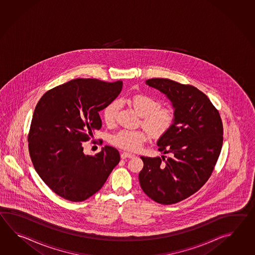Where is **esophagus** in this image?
I'll list each match as a JSON object with an SVG mask.
<instances>
[{
  "label": "esophagus",
  "instance_id": "obj_1",
  "mask_svg": "<svg viewBox=\"0 0 255 255\" xmlns=\"http://www.w3.org/2000/svg\"><path fill=\"white\" fill-rule=\"evenodd\" d=\"M120 157H121V158L124 159V158H127V157H134V155L131 154V153H128V152H122L121 155H120Z\"/></svg>",
  "mask_w": 255,
  "mask_h": 255
}]
</instances>
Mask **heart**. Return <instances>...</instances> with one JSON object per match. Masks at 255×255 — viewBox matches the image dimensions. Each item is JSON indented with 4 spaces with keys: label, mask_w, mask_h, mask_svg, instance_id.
Listing matches in <instances>:
<instances>
[{
    "label": "heart",
    "mask_w": 255,
    "mask_h": 255,
    "mask_svg": "<svg viewBox=\"0 0 255 255\" xmlns=\"http://www.w3.org/2000/svg\"><path fill=\"white\" fill-rule=\"evenodd\" d=\"M130 102L142 117V125L148 130H120L112 137V143L122 149L135 151L146 142L149 133L154 137H159L171 128L174 123V112L169 108H163L157 99L147 95H135L130 98ZM120 109V100H113L104 108L102 117L107 125H115Z\"/></svg>",
    "instance_id": "obj_1"
}]
</instances>
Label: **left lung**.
<instances>
[{
	"instance_id": "1",
	"label": "left lung",
	"mask_w": 255,
	"mask_h": 255,
	"mask_svg": "<svg viewBox=\"0 0 255 255\" xmlns=\"http://www.w3.org/2000/svg\"><path fill=\"white\" fill-rule=\"evenodd\" d=\"M146 84L165 94L174 109V123L157 141L169 157H141V189L153 201L170 205L194 194L211 177L222 150L223 127L219 111L204 93L167 78Z\"/></svg>"
}]
</instances>
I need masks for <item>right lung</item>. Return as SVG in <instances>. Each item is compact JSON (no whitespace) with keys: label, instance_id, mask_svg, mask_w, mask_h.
Here are the masks:
<instances>
[{"label":"right lung","instance_id":"1","mask_svg":"<svg viewBox=\"0 0 255 255\" xmlns=\"http://www.w3.org/2000/svg\"><path fill=\"white\" fill-rule=\"evenodd\" d=\"M122 86V81L76 78L50 89L35 107L28 134L30 157L43 182L65 200L90 198L120 163L113 146L89 156L83 143L101 128L99 111L116 99Z\"/></svg>","mask_w":255,"mask_h":255}]
</instances>
